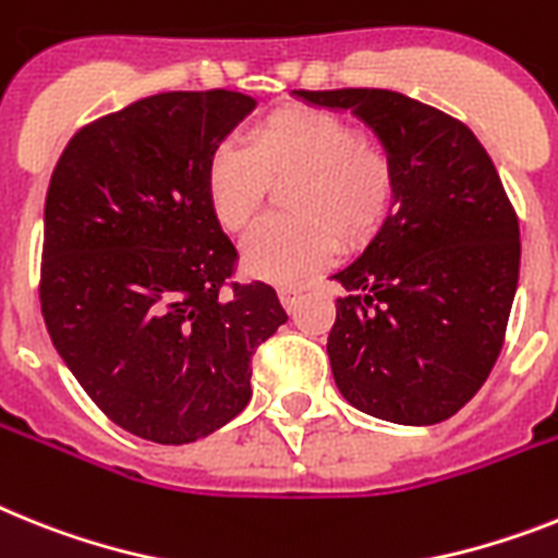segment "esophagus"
<instances>
[{
  "label": "esophagus",
  "mask_w": 558,
  "mask_h": 558,
  "mask_svg": "<svg viewBox=\"0 0 558 558\" xmlns=\"http://www.w3.org/2000/svg\"><path fill=\"white\" fill-rule=\"evenodd\" d=\"M278 294H280V303H283V308H287V312H294L303 298V289L301 287H280Z\"/></svg>",
  "instance_id": "34e87169"
}]
</instances>
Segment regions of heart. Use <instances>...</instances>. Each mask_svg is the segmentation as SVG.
I'll use <instances>...</instances> for the list:
<instances>
[{
  "label": "heart",
  "instance_id": "b5f03b06",
  "mask_svg": "<svg viewBox=\"0 0 558 558\" xmlns=\"http://www.w3.org/2000/svg\"><path fill=\"white\" fill-rule=\"evenodd\" d=\"M271 184L287 186L292 218L266 221L243 241L241 266L269 283H294L335 252L374 241L397 204V170L386 149L366 144L357 124L323 110L271 112L250 144L227 138L204 175L209 209L229 232L252 227Z\"/></svg>",
  "mask_w": 558,
  "mask_h": 558
}]
</instances>
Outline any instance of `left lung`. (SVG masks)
<instances>
[{
    "label": "left lung",
    "instance_id": "left-lung-1",
    "mask_svg": "<svg viewBox=\"0 0 558 558\" xmlns=\"http://www.w3.org/2000/svg\"><path fill=\"white\" fill-rule=\"evenodd\" d=\"M351 110L397 170V204L363 255L331 278L340 395L377 420L434 425L488 380L519 283V221L494 161L462 121L395 90H301Z\"/></svg>",
    "mask_w": 558,
    "mask_h": 558
}]
</instances>
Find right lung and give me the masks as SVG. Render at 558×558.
<instances>
[{
  "mask_svg": "<svg viewBox=\"0 0 558 558\" xmlns=\"http://www.w3.org/2000/svg\"><path fill=\"white\" fill-rule=\"evenodd\" d=\"M255 98L158 93L78 130L50 175L41 315L98 409L184 446L246 409L252 354L287 323L275 289L232 283L238 252L209 209L213 149Z\"/></svg>",
  "mask_w": 558,
  "mask_h": 558,
  "instance_id": "1",
  "label": "right lung"
}]
</instances>
